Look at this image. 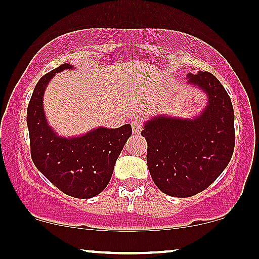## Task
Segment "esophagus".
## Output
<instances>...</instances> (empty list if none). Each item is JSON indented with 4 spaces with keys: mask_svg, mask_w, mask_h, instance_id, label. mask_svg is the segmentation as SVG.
Here are the masks:
<instances>
[{
    "mask_svg": "<svg viewBox=\"0 0 259 259\" xmlns=\"http://www.w3.org/2000/svg\"><path fill=\"white\" fill-rule=\"evenodd\" d=\"M131 124H132V132L135 133V135H140L142 131V122L140 119H133V121L131 122Z\"/></svg>",
    "mask_w": 259,
    "mask_h": 259,
    "instance_id": "1",
    "label": "esophagus"
}]
</instances>
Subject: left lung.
<instances>
[{
	"label": "left lung",
	"mask_w": 259,
	"mask_h": 259,
	"mask_svg": "<svg viewBox=\"0 0 259 259\" xmlns=\"http://www.w3.org/2000/svg\"><path fill=\"white\" fill-rule=\"evenodd\" d=\"M189 82L208 97L193 119L159 116L144 124L147 164L160 191L189 197L208 188L224 171L235 148V113L221 82L208 71L189 74Z\"/></svg>",
	"instance_id": "8db88e82"
}]
</instances>
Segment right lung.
Wrapping results in <instances>:
<instances>
[{
  "label": "right lung",
  "instance_id": "add662e5",
  "mask_svg": "<svg viewBox=\"0 0 259 259\" xmlns=\"http://www.w3.org/2000/svg\"><path fill=\"white\" fill-rule=\"evenodd\" d=\"M71 68L70 64H63L41 76L35 85L27 108L30 155L38 170L64 194L89 199L107 186L132 127H99L80 137H59L47 122L43 95L55 73Z\"/></svg>",
  "mask_w": 259,
  "mask_h": 259
}]
</instances>
